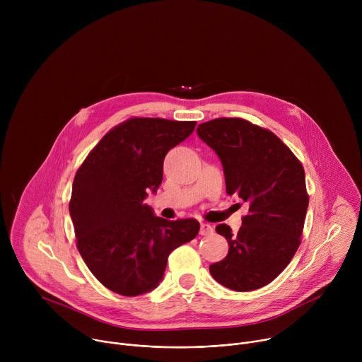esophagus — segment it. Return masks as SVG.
Instances as JSON below:
<instances>
[{"instance_id":"esophagus-1","label":"esophagus","mask_w":362,"mask_h":362,"mask_svg":"<svg viewBox=\"0 0 362 362\" xmlns=\"http://www.w3.org/2000/svg\"><path fill=\"white\" fill-rule=\"evenodd\" d=\"M212 233H214V228L209 223H204V222L200 223V235L202 236H209Z\"/></svg>"}]
</instances>
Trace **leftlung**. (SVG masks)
<instances>
[{
    "label": "left lung",
    "mask_w": 362,
    "mask_h": 362,
    "mask_svg": "<svg viewBox=\"0 0 362 362\" xmlns=\"http://www.w3.org/2000/svg\"><path fill=\"white\" fill-rule=\"evenodd\" d=\"M197 136L219 156L226 193L249 203L236 235L225 223L216 226L229 252L209 267L211 275L232 291L259 289L289 265L299 247L309 202L302 163L276 134L245 119L202 123Z\"/></svg>",
    "instance_id": "1"
}]
</instances>
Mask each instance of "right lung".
<instances>
[{"instance_id":"obj_1","label":"right lung","mask_w":362,"mask_h":362,"mask_svg":"<svg viewBox=\"0 0 362 362\" xmlns=\"http://www.w3.org/2000/svg\"><path fill=\"white\" fill-rule=\"evenodd\" d=\"M196 122L132 117L105 134L78 168L69 209L77 249L107 289L136 296L156 288L172 250L199 233L196 219L166 221L144 203L163 179L168 151Z\"/></svg>"}]
</instances>
